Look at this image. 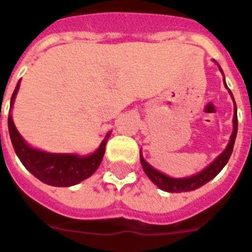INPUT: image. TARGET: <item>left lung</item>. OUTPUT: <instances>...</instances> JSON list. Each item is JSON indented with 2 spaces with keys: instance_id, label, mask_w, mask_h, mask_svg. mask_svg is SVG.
I'll return each mask as SVG.
<instances>
[{
  "instance_id": "left-lung-1",
  "label": "left lung",
  "mask_w": 252,
  "mask_h": 252,
  "mask_svg": "<svg viewBox=\"0 0 252 252\" xmlns=\"http://www.w3.org/2000/svg\"><path fill=\"white\" fill-rule=\"evenodd\" d=\"M215 61V60H213ZM216 64L219 65L217 61H215ZM220 72H223L221 66L219 65ZM223 85L227 89V85L225 82V76H223ZM229 91V94H230L231 99H233V103H234V116H233V132H231L230 140H229V144L226 145L225 150H223L222 153L220 154L219 157L216 158L215 161L211 162L209 165L207 166L205 168H203L201 171L196 172L193 175L191 176H186V178H172V176H168L163 172H161L157 168H154L153 166L148 163V162L144 159V156H142L141 150H140V161H141L142 168H144V171L148 175L152 182H153L156 186H157L159 189L166 192H176V193H179V192H188V191H193L196 188H200L201 186H204L205 183H208L209 180H212L215 178L217 174H219L225 165L229 161V158H230L231 153H233V148H234V142H235V137H237V130H238V118H237V104H235L234 96L231 94V91L227 89Z\"/></svg>"
}]
</instances>
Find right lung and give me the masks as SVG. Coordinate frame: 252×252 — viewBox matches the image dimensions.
I'll return each mask as SVG.
<instances>
[{"label": "right lung", "mask_w": 252, "mask_h": 252, "mask_svg": "<svg viewBox=\"0 0 252 252\" xmlns=\"http://www.w3.org/2000/svg\"><path fill=\"white\" fill-rule=\"evenodd\" d=\"M19 86H21V80L18 81L10 100L7 124H9V134L13 148L23 166L43 183L53 187H70L90 178L102 162L106 152V144L111 136V130L103 138L100 145L93 153L86 156L77 153H49L33 148L18 132L11 115Z\"/></svg>", "instance_id": "right-lung-1"}]
</instances>
